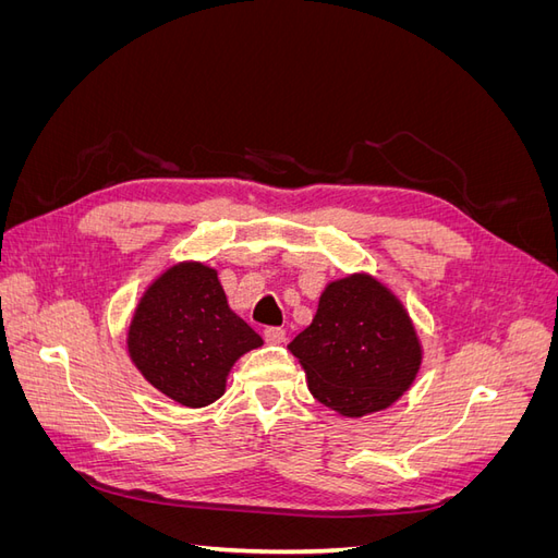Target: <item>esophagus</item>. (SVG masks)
I'll use <instances>...</instances> for the list:
<instances>
[{
  "instance_id": "obj_1",
  "label": "esophagus",
  "mask_w": 558,
  "mask_h": 558,
  "mask_svg": "<svg viewBox=\"0 0 558 558\" xmlns=\"http://www.w3.org/2000/svg\"><path fill=\"white\" fill-rule=\"evenodd\" d=\"M263 337L267 344H281L286 340V330L279 328V326H269L263 330Z\"/></svg>"
}]
</instances>
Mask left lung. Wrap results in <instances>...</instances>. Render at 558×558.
I'll list each match as a JSON object with an SVG mask.
<instances>
[{"instance_id":"8db88e82","label":"left lung","mask_w":558,"mask_h":558,"mask_svg":"<svg viewBox=\"0 0 558 558\" xmlns=\"http://www.w3.org/2000/svg\"><path fill=\"white\" fill-rule=\"evenodd\" d=\"M289 349L305 367L312 396L342 416L388 408L408 391L421 365L408 312L367 275L328 283L314 320Z\"/></svg>"}]
</instances>
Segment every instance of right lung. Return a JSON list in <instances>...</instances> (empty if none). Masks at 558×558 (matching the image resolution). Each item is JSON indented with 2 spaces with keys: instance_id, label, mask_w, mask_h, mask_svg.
Wrapping results in <instances>:
<instances>
[{
  "instance_id": "1",
  "label": "right lung",
  "mask_w": 558,
  "mask_h": 558,
  "mask_svg": "<svg viewBox=\"0 0 558 558\" xmlns=\"http://www.w3.org/2000/svg\"><path fill=\"white\" fill-rule=\"evenodd\" d=\"M260 335L228 307L216 269L183 263L144 293L128 332V351L158 391L185 408L221 398L226 377Z\"/></svg>"
}]
</instances>
